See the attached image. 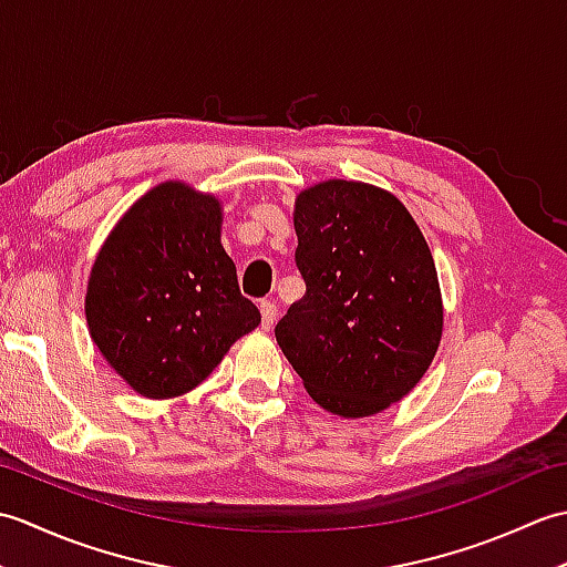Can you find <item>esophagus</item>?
<instances>
[{
  "label": "esophagus",
  "mask_w": 567,
  "mask_h": 567,
  "mask_svg": "<svg viewBox=\"0 0 567 567\" xmlns=\"http://www.w3.org/2000/svg\"><path fill=\"white\" fill-rule=\"evenodd\" d=\"M275 321H277V307L265 299V302H260V327H262V331H270L275 327Z\"/></svg>",
  "instance_id": "esophagus-1"
}]
</instances>
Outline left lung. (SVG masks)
Wrapping results in <instances>:
<instances>
[{
  "mask_svg": "<svg viewBox=\"0 0 567 567\" xmlns=\"http://www.w3.org/2000/svg\"><path fill=\"white\" fill-rule=\"evenodd\" d=\"M305 297L275 339L311 400L343 419L380 414L424 378L443 333L429 244L392 192L327 179L295 199Z\"/></svg>",
  "mask_w": 567,
  "mask_h": 567,
  "instance_id": "8db88e82",
  "label": "left lung"
}]
</instances>
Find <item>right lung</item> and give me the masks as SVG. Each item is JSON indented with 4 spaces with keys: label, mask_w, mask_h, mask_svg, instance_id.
<instances>
[{
    "label": "right lung",
    "mask_w": 567,
    "mask_h": 567,
    "mask_svg": "<svg viewBox=\"0 0 567 567\" xmlns=\"http://www.w3.org/2000/svg\"><path fill=\"white\" fill-rule=\"evenodd\" d=\"M221 202L179 179L131 204L94 258L84 317L116 375L148 400L187 394L260 323L221 246Z\"/></svg>",
    "instance_id": "right-lung-1"
}]
</instances>
